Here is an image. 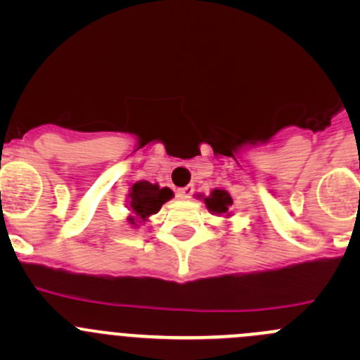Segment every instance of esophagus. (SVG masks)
<instances>
[{
    "mask_svg": "<svg viewBox=\"0 0 360 360\" xmlns=\"http://www.w3.org/2000/svg\"><path fill=\"white\" fill-rule=\"evenodd\" d=\"M193 191H195V188L191 186V184H188V186L179 188V190H177V197H179L181 200H188V198H191Z\"/></svg>",
    "mask_w": 360,
    "mask_h": 360,
    "instance_id": "34e87169",
    "label": "esophagus"
}]
</instances>
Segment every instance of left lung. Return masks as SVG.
<instances>
[{
    "label": "left lung",
    "instance_id": "8db88e82",
    "mask_svg": "<svg viewBox=\"0 0 360 360\" xmlns=\"http://www.w3.org/2000/svg\"><path fill=\"white\" fill-rule=\"evenodd\" d=\"M203 202L207 203V207H209L214 214H226L228 209L233 205V198H231L230 193L224 190H214L209 198H203Z\"/></svg>",
    "mask_w": 360,
    "mask_h": 360
}]
</instances>
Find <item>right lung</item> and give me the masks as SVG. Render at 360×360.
I'll use <instances>...</instances> for the list:
<instances>
[{
    "label": "right lung",
    "mask_w": 360,
    "mask_h": 360,
    "mask_svg": "<svg viewBox=\"0 0 360 360\" xmlns=\"http://www.w3.org/2000/svg\"><path fill=\"white\" fill-rule=\"evenodd\" d=\"M172 198V191L169 188H160L158 184H151L150 181H139L132 186L129 195V205L136 216L130 217V223L136 224L137 219L146 221L151 214H157L167 200Z\"/></svg>",
    "instance_id": "obj_1"
}]
</instances>
